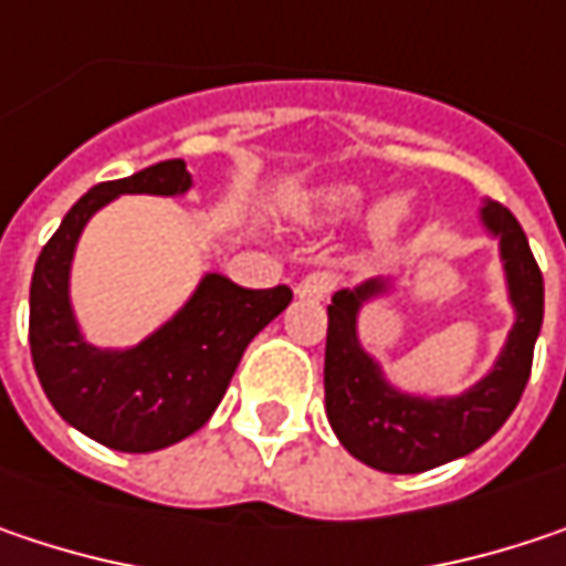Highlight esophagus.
I'll return each instance as SVG.
<instances>
[{
    "label": "esophagus",
    "instance_id": "34e87169",
    "mask_svg": "<svg viewBox=\"0 0 566 566\" xmlns=\"http://www.w3.org/2000/svg\"><path fill=\"white\" fill-rule=\"evenodd\" d=\"M334 284L336 282L331 272H311L307 279L297 282L294 294H297V297H307V301H324V297H331Z\"/></svg>",
    "mask_w": 566,
    "mask_h": 566
}]
</instances>
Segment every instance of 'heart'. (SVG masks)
Instances as JSON below:
<instances>
[{"label":"heart","instance_id":"1","mask_svg":"<svg viewBox=\"0 0 566 566\" xmlns=\"http://www.w3.org/2000/svg\"><path fill=\"white\" fill-rule=\"evenodd\" d=\"M366 200V190L359 184H349V180H339V184H327L321 190L311 193L307 200V213L317 217V220H343L349 213H356ZM411 220V200L405 193H391L382 197L369 217H366V232L376 245H388L398 239V232L405 230V223Z\"/></svg>","mask_w":566,"mask_h":566}]
</instances>
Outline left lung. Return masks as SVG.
<instances>
[{
  "instance_id": "8db88e82",
  "label": "left lung",
  "mask_w": 566,
  "mask_h": 566,
  "mask_svg": "<svg viewBox=\"0 0 566 566\" xmlns=\"http://www.w3.org/2000/svg\"><path fill=\"white\" fill-rule=\"evenodd\" d=\"M480 220L499 239L515 324L499 359L480 382L460 395H415L391 386L382 363L359 339L363 304L391 294L388 279L336 291L327 307L324 395L339 443L373 470L424 473L473 453L515 411L532 376L535 339L544 321V279L518 220L495 200H483Z\"/></svg>"
}]
</instances>
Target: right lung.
I'll return each instance as SVG.
<instances>
[{
    "label": "right lung",
    "instance_id": "1",
    "mask_svg": "<svg viewBox=\"0 0 566 566\" xmlns=\"http://www.w3.org/2000/svg\"><path fill=\"white\" fill-rule=\"evenodd\" d=\"M190 187L193 178L180 158L96 184L34 262L28 343L41 388L71 428L123 453H151L200 431L223 401L252 336L291 304L284 284L252 291L207 272L178 314L142 343L126 349L86 343L71 304V265L83 227L123 193L180 197Z\"/></svg>",
    "mask_w": 566,
    "mask_h": 566
}]
</instances>
